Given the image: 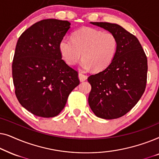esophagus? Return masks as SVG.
I'll return each instance as SVG.
<instances>
[{"label":"esophagus","instance_id":"esophagus-1","mask_svg":"<svg viewBox=\"0 0 159 159\" xmlns=\"http://www.w3.org/2000/svg\"><path fill=\"white\" fill-rule=\"evenodd\" d=\"M87 78H88L87 75H84V74H82L81 72L79 73V79L81 82H83V81H84V80H86Z\"/></svg>","mask_w":159,"mask_h":159}]
</instances>
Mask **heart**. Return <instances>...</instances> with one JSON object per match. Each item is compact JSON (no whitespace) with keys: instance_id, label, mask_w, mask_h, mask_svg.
<instances>
[{"instance_id":"obj_1","label":"heart","mask_w":159,"mask_h":159,"mask_svg":"<svg viewBox=\"0 0 159 159\" xmlns=\"http://www.w3.org/2000/svg\"><path fill=\"white\" fill-rule=\"evenodd\" d=\"M118 42L108 32L84 27L75 32L72 38L64 37L59 43V51L69 65L74 66L83 58L81 66L99 71L108 66L116 56Z\"/></svg>"}]
</instances>
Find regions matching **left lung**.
<instances>
[{
  "label": "left lung",
  "instance_id": "left-lung-1",
  "mask_svg": "<svg viewBox=\"0 0 159 159\" xmlns=\"http://www.w3.org/2000/svg\"><path fill=\"white\" fill-rule=\"evenodd\" d=\"M114 34L118 48L103 71L88 78V103L98 117L114 119L129 112L142 97L147 83L148 60L135 36L116 24L91 22Z\"/></svg>",
  "mask_w": 159,
  "mask_h": 159
}]
</instances>
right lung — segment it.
I'll use <instances>...</instances> for the list:
<instances>
[{"mask_svg": "<svg viewBox=\"0 0 159 159\" xmlns=\"http://www.w3.org/2000/svg\"><path fill=\"white\" fill-rule=\"evenodd\" d=\"M70 25L68 21L43 19L26 30L17 41L12 63L15 94L35 116H57L80 84L77 71L62 59L59 51Z\"/></svg>", "mask_w": 159, "mask_h": 159, "instance_id": "obj_1", "label": "right lung"}]
</instances>
